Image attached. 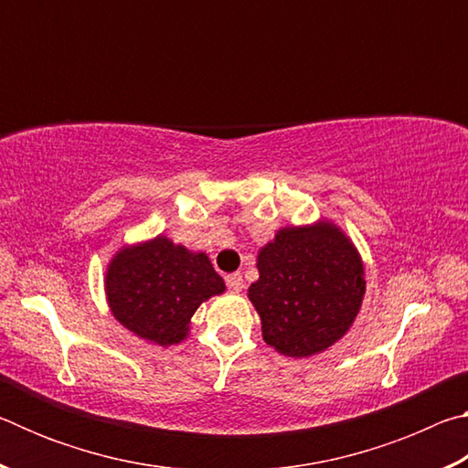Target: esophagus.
Wrapping results in <instances>:
<instances>
[{"label": "esophagus", "instance_id": "esophagus-1", "mask_svg": "<svg viewBox=\"0 0 468 468\" xmlns=\"http://www.w3.org/2000/svg\"><path fill=\"white\" fill-rule=\"evenodd\" d=\"M227 287L231 292H241L243 291V276L239 272L227 274Z\"/></svg>", "mask_w": 468, "mask_h": 468}]
</instances>
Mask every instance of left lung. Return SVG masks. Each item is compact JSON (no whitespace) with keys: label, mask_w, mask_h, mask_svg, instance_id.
I'll use <instances>...</instances> for the list:
<instances>
[{"label":"left lung","mask_w":468,"mask_h":468,"mask_svg":"<svg viewBox=\"0 0 468 468\" xmlns=\"http://www.w3.org/2000/svg\"><path fill=\"white\" fill-rule=\"evenodd\" d=\"M260 279L248 297L266 345L287 357H312L343 338L361 310L366 268L332 220L282 227L258 251Z\"/></svg>","instance_id":"1"}]
</instances>
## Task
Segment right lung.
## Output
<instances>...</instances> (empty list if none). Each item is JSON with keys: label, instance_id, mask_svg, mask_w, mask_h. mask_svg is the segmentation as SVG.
<instances>
[{"label": "right lung", "instance_id": "add662e5", "mask_svg": "<svg viewBox=\"0 0 468 468\" xmlns=\"http://www.w3.org/2000/svg\"><path fill=\"white\" fill-rule=\"evenodd\" d=\"M225 292V281L204 251H192L156 235L123 245L105 272V295L113 318L150 345H179L204 301Z\"/></svg>", "mask_w": 468, "mask_h": 468}]
</instances>
